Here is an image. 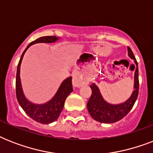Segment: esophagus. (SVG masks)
Wrapping results in <instances>:
<instances>
[{
	"label": "esophagus",
	"mask_w": 153,
	"mask_h": 153,
	"mask_svg": "<svg viewBox=\"0 0 153 153\" xmlns=\"http://www.w3.org/2000/svg\"><path fill=\"white\" fill-rule=\"evenodd\" d=\"M72 82H73V86H75V87H80L82 86V85L83 84V79L80 78L78 74H74L73 76V80H72Z\"/></svg>",
	"instance_id": "obj_1"
}]
</instances>
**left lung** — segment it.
<instances>
[{"instance_id":"8db88e82","label":"left lung","mask_w":153,"mask_h":153,"mask_svg":"<svg viewBox=\"0 0 153 153\" xmlns=\"http://www.w3.org/2000/svg\"><path fill=\"white\" fill-rule=\"evenodd\" d=\"M128 55L134 60L137 68L134 74V86L133 93L130 98L123 103L120 104H110L102 98L98 86L92 83L91 88L92 94L88 102L87 109L92 118L101 123H114L120 121L126 117L133 108L138 96L139 92V79H138L137 62L133 55L130 48L128 47Z\"/></svg>"}]
</instances>
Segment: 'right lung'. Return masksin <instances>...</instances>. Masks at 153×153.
<instances>
[{
	"mask_svg": "<svg viewBox=\"0 0 153 153\" xmlns=\"http://www.w3.org/2000/svg\"><path fill=\"white\" fill-rule=\"evenodd\" d=\"M58 39H59V38L56 36H43L30 43L25 51L23 52L17 66L16 79V94L18 102L20 106L22 107V109L25 110V113L31 118L41 124L52 123L56 121L58 117H59L63 109L66 98L73 91L71 82L72 77H69L62 82L55 96L51 100L44 104H35L27 100L23 92L20 77V64L22 62L25 51H27V48L30 46H32V44H38V43H48V44L55 43Z\"/></svg>",
	"mask_w": 153,
	"mask_h": 153,
	"instance_id": "right-lung-1",
	"label": "right lung"
}]
</instances>
